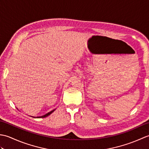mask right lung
Returning <instances> with one entry per match:
<instances>
[{"label":"right lung","instance_id":"1","mask_svg":"<svg viewBox=\"0 0 149 149\" xmlns=\"http://www.w3.org/2000/svg\"><path fill=\"white\" fill-rule=\"evenodd\" d=\"M54 111V110H52V111H50V112H49V113H47L46 114V115H43V116H39L38 117V118H45V117H46V116H49V115H50V114H51L53 111Z\"/></svg>","mask_w":149,"mask_h":149}]
</instances>
